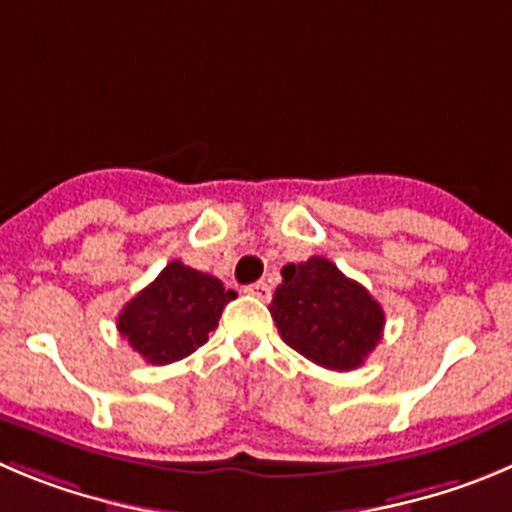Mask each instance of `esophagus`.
<instances>
[{
	"mask_svg": "<svg viewBox=\"0 0 512 512\" xmlns=\"http://www.w3.org/2000/svg\"><path fill=\"white\" fill-rule=\"evenodd\" d=\"M245 293H247V295H255V298H260V300H270L272 290H270V285L265 283V280H257V283L247 285Z\"/></svg>",
	"mask_w": 512,
	"mask_h": 512,
	"instance_id": "34e87169",
	"label": "esophagus"
}]
</instances>
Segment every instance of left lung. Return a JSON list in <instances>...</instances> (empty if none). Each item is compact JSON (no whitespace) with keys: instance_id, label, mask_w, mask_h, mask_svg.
I'll return each instance as SVG.
<instances>
[{"instance_id":"8db88e82","label":"left lung","mask_w":512,"mask_h":512,"mask_svg":"<svg viewBox=\"0 0 512 512\" xmlns=\"http://www.w3.org/2000/svg\"><path fill=\"white\" fill-rule=\"evenodd\" d=\"M270 315L290 348L333 371L364 364L386 323L384 308L369 290L346 278L326 257L283 267Z\"/></svg>"}]
</instances>
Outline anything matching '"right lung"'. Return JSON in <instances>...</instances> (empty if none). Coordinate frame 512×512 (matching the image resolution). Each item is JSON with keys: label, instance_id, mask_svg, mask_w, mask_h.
<instances>
[{"label": "right lung", "instance_id": "add662e5", "mask_svg": "<svg viewBox=\"0 0 512 512\" xmlns=\"http://www.w3.org/2000/svg\"><path fill=\"white\" fill-rule=\"evenodd\" d=\"M234 290L222 280L174 260L159 278L123 305L118 331L148 364L164 366L204 346Z\"/></svg>", "mask_w": 512, "mask_h": 512}]
</instances>
